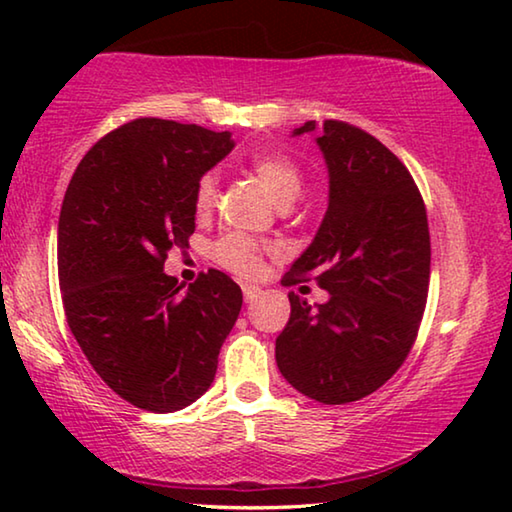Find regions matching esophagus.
<instances>
[{"mask_svg":"<svg viewBox=\"0 0 512 512\" xmlns=\"http://www.w3.org/2000/svg\"><path fill=\"white\" fill-rule=\"evenodd\" d=\"M259 293H262V291H259L257 287H253V284H244V300L248 302V305L259 298Z\"/></svg>","mask_w":512,"mask_h":512,"instance_id":"1","label":"esophagus"}]
</instances>
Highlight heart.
Segmentation results:
<instances>
[{
	"label": "heart",
	"instance_id": "obj_1",
	"mask_svg": "<svg viewBox=\"0 0 512 512\" xmlns=\"http://www.w3.org/2000/svg\"><path fill=\"white\" fill-rule=\"evenodd\" d=\"M250 169L277 205H291L302 192V173L296 162L284 153H259L250 160ZM216 198H219V176L210 171L196 187V212H212ZM262 253L264 246L241 232H230L214 244L216 262L244 277H253L262 271Z\"/></svg>",
	"mask_w": 512,
	"mask_h": 512
}]
</instances>
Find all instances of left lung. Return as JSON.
<instances>
[{
  "instance_id": "left-lung-1",
  "label": "left lung",
  "mask_w": 512,
  "mask_h": 512,
  "mask_svg": "<svg viewBox=\"0 0 512 512\" xmlns=\"http://www.w3.org/2000/svg\"><path fill=\"white\" fill-rule=\"evenodd\" d=\"M329 196L316 237L291 264L329 293L311 309L289 293L291 316L275 361L298 393L323 404L357 402L402 366L429 291V225L409 169L375 137L343 121H307Z\"/></svg>"
}]
</instances>
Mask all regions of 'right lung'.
<instances>
[{
  "instance_id": "add662e5",
  "label": "right lung",
  "mask_w": 512,
  "mask_h": 512,
  "mask_svg": "<svg viewBox=\"0 0 512 512\" xmlns=\"http://www.w3.org/2000/svg\"><path fill=\"white\" fill-rule=\"evenodd\" d=\"M235 149L232 135L144 117L85 153L58 219L67 325L97 375L126 402L173 413L196 402L241 311L221 271L187 291L164 273L196 228V187Z\"/></svg>"
}]
</instances>
